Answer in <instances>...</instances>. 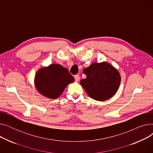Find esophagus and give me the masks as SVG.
I'll return each instance as SVG.
<instances>
[{
    "label": "esophagus",
    "instance_id": "esophagus-1",
    "mask_svg": "<svg viewBox=\"0 0 153 153\" xmlns=\"http://www.w3.org/2000/svg\"><path fill=\"white\" fill-rule=\"evenodd\" d=\"M74 79H75V81L76 82H79V80H80V77H79V75H76L75 76H74Z\"/></svg>",
    "mask_w": 153,
    "mask_h": 153
}]
</instances>
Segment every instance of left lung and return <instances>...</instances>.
<instances>
[{"label":"left lung","mask_w":153,"mask_h":153,"mask_svg":"<svg viewBox=\"0 0 153 153\" xmlns=\"http://www.w3.org/2000/svg\"><path fill=\"white\" fill-rule=\"evenodd\" d=\"M86 78L80 81L89 97L97 101H105L113 97L121 82L118 71L110 63L94 62L83 70Z\"/></svg>","instance_id":"obj_1"}]
</instances>
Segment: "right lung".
<instances>
[{
  "instance_id": "1",
  "label": "right lung",
  "mask_w": 153,
  "mask_h": 153,
  "mask_svg": "<svg viewBox=\"0 0 153 153\" xmlns=\"http://www.w3.org/2000/svg\"><path fill=\"white\" fill-rule=\"evenodd\" d=\"M74 81V77L69 74L67 68L58 64H51L37 71L34 84L39 94L48 99H56Z\"/></svg>"
}]
</instances>
